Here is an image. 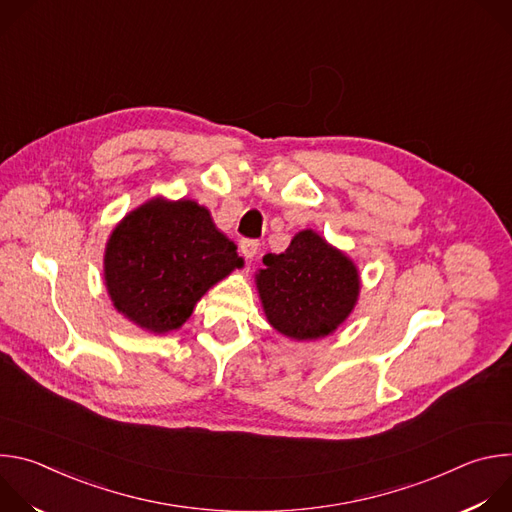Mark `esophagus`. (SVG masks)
I'll list each match as a JSON object with an SVG mask.
<instances>
[{
    "instance_id": "1",
    "label": "esophagus",
    "mask_w": 512,
    "mask_h": 512,
    "mask_svg": "<svg viewBox=\"0 0 512 512\" xmlns=\"http://www.w3.org/2000/svg\"><path fill=\"white\" fill-rule=\"evenodd\" d=\"M239 249H241V253H243L247 259H253V257L257 255V251H259V241H255V239H243V241L239 243Z\"/></svg>"
}]
</instances>
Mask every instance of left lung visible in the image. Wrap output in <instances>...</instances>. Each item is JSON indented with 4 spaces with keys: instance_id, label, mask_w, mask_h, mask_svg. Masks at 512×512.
<instances>
[{
    "instance_id": "obj_1",
    "label": "left lung",
    "mask_w": 512,
    "mask_h": 512,
    "mask_svg": "<svg viewBox=\"0 0 512 512\" xmlns=\"http://www.w3.org/2000/svg\"><path fill=\"white\" fill-rule=\"evenodd\" d=\"M255 275L269 324L287 338L332 334L352 312L360 277L356 265L314 231H300L289 247L263 257Z\"/></svg>"
}]
</instances>
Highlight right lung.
Returning <instances> with one entry per match:
<instances>
[{
    "mask_svg": "<svg viewBox=\"0 0 512 512\" xmlns=\"http://www.w3.org/2000/svg\"><path fill=\"white\" fill-rule=\"evenodd\" d=\"M237 247L194 200L152 198L113 229L105 249V283L113 306L139 328H180L196 302L233 269Z\"/></svg>",
    "mask_w": 512,
    "mask_h": 512,
    "instance_id": "obj_1",
    "label": "right lung"
}]
</instances>
